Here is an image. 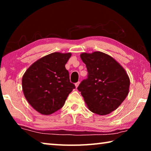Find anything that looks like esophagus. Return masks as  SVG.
I'll return each instance as SVG.
<instances>
[{
    "instance_id": "obj_1",
    "label": "esophagus",
    "mask_w": 151,
    "mask_h": 151,
    "mask_svg": "<svg viewBox=\"0 0 151 151\" xmlns=\"http://www.w3.org/2000/svg\"><path fill=\"white\" fill-rule=\"evenodd\" d=\"M79 84H80V82H77V83H75V86H76V88H77V87H78V85H79Z\"/></svg>"
}]
</instances>
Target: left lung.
<instances>
[{"label":"left lung","instance_id":"1","mask_svg":"<svg viewBox=\"0 0 151 151\" xmlns=\"http://www.w3.org/2000/svg\"><path fill=\"white\" fill-rule=\"evenodd\" d=\"M81 58L87 68L88 77L77 89L91 112L100 115L111 113L129 93V76L115 59L104 52H83Z\"/></svg>","mask_w":151,"mask_h":151}]
</instances>
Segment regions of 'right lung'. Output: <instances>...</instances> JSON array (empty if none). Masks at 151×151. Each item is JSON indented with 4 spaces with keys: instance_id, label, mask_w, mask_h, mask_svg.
Returning a JSON list of instances; mask_svg holds the SVG:
<instances>
[{
    "instance_id": "obj_1",
    "label": "right lung",
    "mask_w": 151,
    "mask_h": 151,
    "mask_svg": "<svg viewBox=\"0 0 151 151\" xmlns=\"http://www.w3.org/2000/svg\"><path fill=\"white\" fill-rule=\"evenodd\" d=\"M71 53L53 52L30 65L22 79L25 98L33 109L45 115L62 108L73 89L65 65Z\"/></svg>"
}]
</instances>
